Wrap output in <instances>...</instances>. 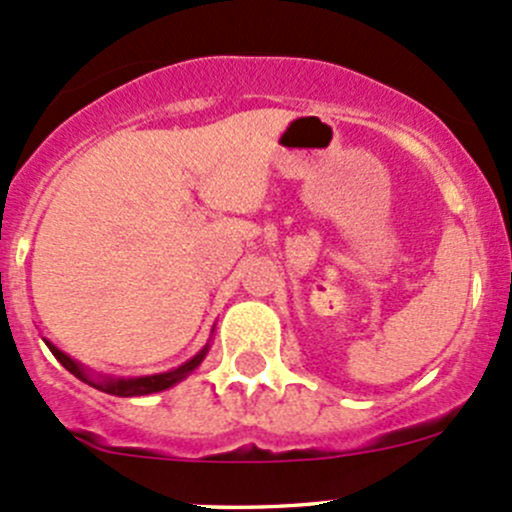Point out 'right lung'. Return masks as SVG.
<instances>
[{
    "label": "right lung",
    "mask_w": 512,
    "mask_h": 512,
    "mask_svg": "<svg viewBox=\"0 0 512 512\" xmlns=\"http://www.w3.org/2000/svg\"><path fill=\"white\" fill-rule=\"evenodd\" d=\"M46 347H49V352L59 359V364L64 366L66 371H71L76 379H81L84 384L94 386V389L103 391V394H111V396H148V394H156V391L170 389V386H175L178 381H183L185 376L195 369V366H200V361H203L205 354H208V344H205V347L200 349L193 359L185 361L183 366H178V369H173V371H165V374H153V376H136V379H121V376H118V379H113V376L89 374V371H86L79 361H74L71 356H66L51 342H46Z\"/></svg>",
    "instance_id": "right-lung-1"
}]
</instances>
